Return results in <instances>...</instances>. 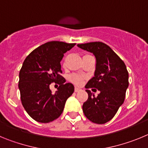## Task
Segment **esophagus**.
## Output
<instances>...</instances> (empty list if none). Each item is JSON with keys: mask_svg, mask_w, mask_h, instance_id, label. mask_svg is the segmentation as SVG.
Listing matches in <instances>:
<instances>
[{"mask_svg": "<svg viewBox=\"0 0 148 148\" xmlns=\"http://www.w3.org/2000/svg\"><path fill=\"white\" fill-rule=\"evenodd\" d=\"M81 91H82V89L81 88H79V87H75V92H81Z\"/></svg>", "mask_w": 148, "mask_h": 148, "instance_id": "34e87169", "label": "esophagus"}]
</instances>
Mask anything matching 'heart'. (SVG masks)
Listing matches in <instances>:
<instances>
[{
  "label": "heart",
  "mask_w": 148,
  "mask_h": 148,
  "mask_svg": "<svg viewBox=\"0 0 148 148\" xmlns=\"http://www.w3.org/2000/svg\"><path fill=\"white\" fill-rule=\"evenodd\" d=\"M69 80L73 83L75 84L80 85L83 82L84 77L81 75H78V74H72L69 76Z\"/></svg>",
  "instance_id": "heart-1"
}]
</instances>
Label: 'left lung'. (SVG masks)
<instances>
[{
	"mask_svg": "<svg viewBox=\"0 0 148 148\" xmlns=\"http://www.w3.org/2000/svg\"><path fill=\"white\" fill-rule=\"evenodd\" d=\"M93 53L96 59L95 74L85 88H96L98 96L86 90L88 99L83 104V112L90 121L104 124L110 121L124 103L129 85L128 72L124 61L104 43L90 42L77 45Z\"/></svg>",
	"mask_w": 148,
	"mask_h": 148,
	"instance_id": "8db88e82",
	"label": "left lung"
}]
</instances>
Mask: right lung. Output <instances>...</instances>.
Segmentation results:
<instances>
[{
	"mask_svg": "<svg viewBox=\"0 0 148 148\" xmlns=\"http://www.w3.org/2000/svg\"><path fill=\"white\" fill-rule=\"evenodd\" d=\"M75 45L49 41L34 49L23 61L18 82L21 100L27 113L36 121L49 123L58 119L66 99L74 92L73 84H65L61 75L60 62L64 54ZM53 82L60 85L55 94L49 89Z\"/></svg>",
	"mask_w": 148,
	"mask_h": 148,
	"instance_id": "add662e5",
	"label": "right lung"
}]
</instances>
